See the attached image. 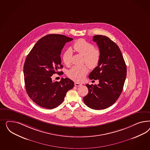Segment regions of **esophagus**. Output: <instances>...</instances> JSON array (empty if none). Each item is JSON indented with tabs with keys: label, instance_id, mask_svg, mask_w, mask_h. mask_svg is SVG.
I'll list each match as a JSON object with an SVG mask.
<instances>
[{
	"label": "esophagus",
	"instance_id": "obj_1",
	"mask_svg": "<svg viewBox=\"0 0 150 150\" xmlns=\"http://www.w3.org/2000/svg\"><path fill=\"white\" fill-rule=\"evenodd\" d=\"M75 86L77 87L81 86H82V84L79 83V82H75Z\"/></svg>",
	"mask_w": 150,
	"mask_h": 150
}]
</instances>
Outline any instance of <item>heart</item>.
I'll use <instances>...</instances> for the list:
<instances>
[{"instance_id": "1", "label": "heart", "mask_w": 150, "mask_h": 150, "mask_svg": "<svg viewBox=\"0 0 150 150\" xmlns=\"http://www.w3.org/2000/svg\"><path fill=\"white\" fill-rule=\"evenodd\" d=\"M74 50L83 55V62L86 63L91 69L97 67L100 62V50L94 48V45L83 39H79L76 41L71 48ZM72 51L69 49L64 52L63 55L64 63L69 66L71 63ZM88 68L86 65H75L68 71L69 77L76 81H81L88 73Z\"/></svg>"}]
</instances>
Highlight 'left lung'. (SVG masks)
<instances>
[{"label":"left lung","instance_id":"8db88e82","mask_svg":"<svg viewBox=\"0 0 150 150\" xmlns=\"http://www.w3.org/2000/svg\"><path fill=\"white\" fill-rule=\"evenodd\" d=\"M93 41L98 46L100 57L98 66L88 77L98 80L99 83L86 84L88 93L83 100L90 108L100 110L113 105L122 93L127 76V66L118 45L109 38L96 35Z\"/></svg>","mask_w":150,"mask_h":150}]
</instances>
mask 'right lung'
Wrapping results in <instances>:
<instances>
[{"label": "right lung", "instance_id": "obj_1", "mask_svg": "<svg viewBox=\"0 0 150 150\" xmlns=\"http://www.w3.org/2000/svg\"><path fill=\"white\" fill-rule=\"evenodd\" d=\"M70 38L58 34H50L37 42L27 55L23 66L24 80L27 95L37 105L52 109L63 102L67 92L74 86L70 79L62 78L59 82L53 81L52 76L63 68L60 54Z\"/></svg>", "mask_w": 150, "mask_h": 150}]
</instances>
